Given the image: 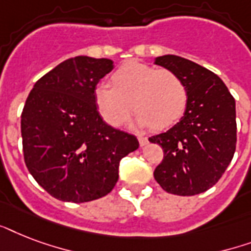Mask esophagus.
I'll return each mask as SVG.
<instances>
[{
	"instance_id": "esophagus-1",
	"label": "esophagus",
	"mask_w": 251,
	"mask_h": 251,
	"mask_svg": "<svg viewBox=\"0 0 251 251\" xmlns=\"http://www.w3.org/2000/svg\"><path fill=\"white\" fill-rule=\"evenodd\" d=\"M138 141H139V145L141 146H146L149 143V139L146 137H142V135H138Z\"/></svg>"
}]
</instances>
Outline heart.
I'll list each match as a JSON object with an SVG mask.
<instances>
[{
    "label": "heart",
    "instance_id": "heart-1",
    "mask_svg": "<svg viewBox=\"0 0 251 251\" xmlns=\"http://www.w3.org/2000/svg\"><path fill=\"white\" fill-rule=\"evenodd\" d=\"M112 86L95 87L96 109L108 125L117 127L129 118L131 106L139 126L165 130L175 125L185 112L187 91L175 72L129 61L110 76Z\"/></svg>",
    "mask_w": 251,
    "mask_h": 251
}]
</instances>
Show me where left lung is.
<instances>
[{
	"label": "left lung",
	"mask_w": 251,
	"mask_h": 251,
	"mask_svg": "<svg viewBox=\"0 0 251 251\" xmlns=\"http://www.w3.org/2000/svg\"><path fill=\"white\" fill-rule=\"evenodd\" d=\"M155 64L182 79L187 104L179 122L149 138L164 151L153 177L167 193L199 194L218 182L233 159L236 101L216 74L193 61L167 54L156 57Z\"/></svg>",
	"instance_id": "left-lung-1"
}]
</instances>
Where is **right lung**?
Instances as JSON below:
<instances>
[{"mask_svg": "<svg viewBox=\"0 0 251 251\" xmlns=\"http://www.w3.org/2000/svg\"><path fill=\"white\" fill-rule=\"evenodd\" d=\"M112 69L108 58H69L41 76L25 100V163L60 201L90 202L110 193L121 159L139 147L134 135L106 125L95 105V87Z\"/></svg>", "mask_w": 251, "mask_h": 251, "instance_id": "1", "label": "right lung"}]
</instances>
